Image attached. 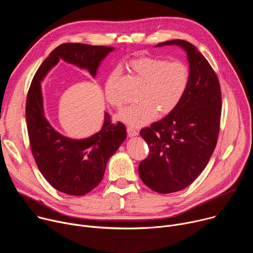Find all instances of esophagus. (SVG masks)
<instances>
[{
    "label": "esophagus",
    "instance_id": "esophagus-1",
    "mask_svg": "<svg viewBox=\"0 0 253 253\" xmlns=\"http://www.w3.org/2000/svg\"><path fill=\"white\" fill-rule=\"evenodd\" d=\"M127 133H128L129 137H135V136H138V134H139V132L137 130H135L134 128H131V127L127 128Z\"/></svg>",
    "mask_w": 253,
    "mask_h": 253
}]
</instances>
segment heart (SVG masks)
I'll return each instance as SVG.
<instances>
[{"label":"heart","mask_w":253,"mask_h":253,"mask_svg":"<svg viewBox=\"0 0 253 253\" xmlns=\"http://www.w3.org/2000/svg\"><path fill=\"white\" fill-rule=\"evenodd\" d=\"M136 76L144 82L139 101L141 103L123 109L117 119L132 127H142L159 115L171 113L182 100L189 84L190 70L182 61H170L139 57L129 63ZM118 72H112L105 84L107 102L120 108L123 101L117 92Z\"/></svg>","instance_id":"b5f03b06"}]
</instances>
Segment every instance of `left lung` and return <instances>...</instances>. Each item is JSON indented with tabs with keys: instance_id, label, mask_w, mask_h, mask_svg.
Returning a JSON list of instances; mask_svg holds the SVG:
<instances>
[{
	"instance_id": "left-lung-1",
	"label": "left lung",
	"mask_w": 253,
	"mask_h": 253,
	"mask_svg": "<svg viewBox=\"0 0 253 253\" xmlns=\"http://www.w3.org/2000/svg\"><path fill=\"white\" fill-rule=\"evenodd\" d=\"M177 46L187 57L190 79L186 92L166 117L141 130L150 154L138 168L143 183L158 193L189 186L206 167L218 138L221 93L217 76L187 41L171 40L155 47Z\"/></svg>"
}]
</instances>
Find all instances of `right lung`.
I'll return each instance as SVG.
<instances>
[{
	"instance_id": "1",
	"label": "right lung",
	"mask_w": 253,
	"mask_h": 253,
	"mask_svg": "<svg viewBox=\"0 0 253 253\" xmlns=\"http://www.w3.org/2000/svg\"><path fill=\"white\" fill-rule=\"evenodd\" d=\"M114 50L79 43L62 44L42 63L32 81L26 104L32 153L47 181L65 194L85 195L102 181L108 160L127 137L126 127L120 122L112 124L105 112L100 131L87 138L61 134L46 118L41 83L59 60L89 72L95 78L102 61Z\"/></svg>"
}]
</instances>
